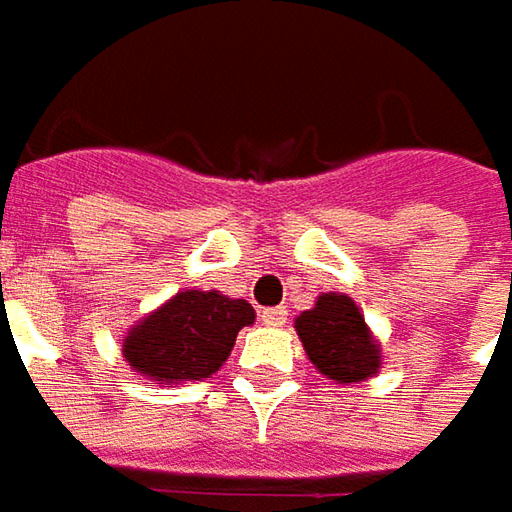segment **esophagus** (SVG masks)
I'll return each mask as SVG.
<instances>
[{"mask_svg":"<svg viewBox=\"0 0 512 512\" xmlns=\"http://www.w3.org/2000/svg\"><path fill=\"white\" fill-rule=\"evenodd\" d=\"M259 318L267 327H281V324H287V310L284 307H270V310H262Z\"/></svg>","mask_w":512,"mask_h":512,"instance_id":"obj_1","label":"esophagus"}]
</instances>
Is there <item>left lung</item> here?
I'll return each mask as SVG.
<instances>
[{
    "label": "left lung",
    "instance_id": "1",
    "mask_svg": "<svg viewBox=\"0 0 512 512\" xmlns=\"http://www.w3.org/2000/svg\"><path fill=\"white\" fill-rule=\"evenodd\" d=\"M296 332L312 366L335 383H358L380 372V344L344 293H321L315 307L296 318Z\"/></svg>",
    "mask_w": 512,
    "mask_h": 512
}]
</instances>
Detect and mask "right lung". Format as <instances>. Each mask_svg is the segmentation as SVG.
I'll list each match as a JSON object with an SVG mask.
<instances>
[{
	"mask_svg": "<svg viewBox=\"0 0 512 512\" xmlns=\"http://www.w3.org/2000/svg\"><path fill=\"white\" fill-rule=\"evenodd\" d=\"M253 318L256 312L245 298L180 290L126 332L120 352L135 372L166 386L202 380L219 372L239 329L250 327Z\"/></svg>",
	"mask_w": 512,
	"mask_h": 512,
	"instance_id": "add662e5",
	"label": "right lung"
}]
</instances>
